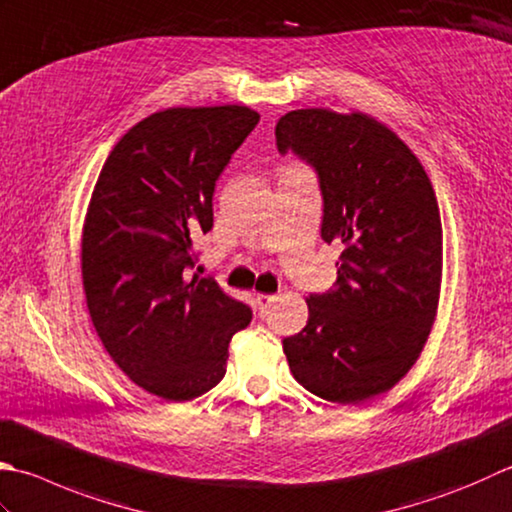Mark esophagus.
Returning <instances> with one entry per match:
<instances>
[{
  "instance_id": "34e87169",
  "label": "esophagus",
  "mask_w": 512,
  "mask_h": 512,
  "mask_svg": "<svg viewBox=\"0 0 512 512\" xmlns=\"http://www.w3.org/2000/svg\"><path fill=\"white\" fill-rule=\"evenodd\" d=\"M277 302V295H257V308H259V315L268 317L270 313V306Z\"/></svg>"
}]
</instances>
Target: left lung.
Masks as SVG:
<instances>
[{
	"mask_svg": "<svg viewBox=\"0 0 512 512\" xmlns=\"http://www.w3.org/2000/svg\"><path fill=\"white\" fill-rule=\"evenodd\" d=\"M277 148L317 170L322 239L344 246L337 284L310 295L308 324L284 339L290 373L310 393L364 404L422 355L442 288V219L422 162L366 113L290 110Z\"/></svg>",
	"mask_w": 512,
	"mask_h": 512,
	"instance_id": "obj_1",
	"label": "left lung"
}]
</instances>
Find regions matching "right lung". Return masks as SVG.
I'll return each mask as SVG.
<instances>
[{
  "instance_id": "right-lung-1",
  "label": "right lung",
  "mask_w": 512,
  "mask_h": 512,
  "mask_svg": "<svg viewBox=\"0 0 512 512\" xmlns=\"http://www.w3.org/2000/svg\"><path fill=\"white\" fill-rule=\"evenodd\" d=\"M259 122L248 106H177L148 115L110 150L82 230L93 326L113 362L166 402L222 382L228 342L250 308L190 275L213 228L215 182Z\"/></svg>"
}]
</instances>
